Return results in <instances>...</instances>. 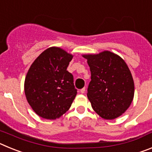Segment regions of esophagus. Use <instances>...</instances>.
<instances>
[{
	"mask_svg": "<svg viewBox=\"0 0 152 152\" xmlns=\"http://www.w3.org/2000/svg\"><path fill=\"white\" fill-rule=\"evenodd\" d=\"M80 93H81V94H84V93H85V88H82V89H80Z\"/></svg>",
	"mask_w": 152,
	"mask_h": 152,
	"instance_id": "34e87169",
	"label": "esophagus"
}]
</instances>
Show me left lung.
<instances>
[{
  "label": "left lung",
  "instance_id": "obj_1",
  "mask_svg": "<svg viewBox=\"0 0 152 152\" xmlns=\"http://www.w3.org/2000/svg\"><path fill=\"white\" fill-rule=\"evenodd\" d=\"M82 56L88 60L91 69L87 95L94 110L109 120L123 115L131 105L135 93L128 65L120 56L110 51Z\"/></svg>",
  "mask_w": 152,
  "mask_h": 152
}]
</instances>
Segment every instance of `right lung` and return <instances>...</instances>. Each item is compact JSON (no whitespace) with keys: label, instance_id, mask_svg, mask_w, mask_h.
Segmentation results:
<instances>
[{"label":"right lung","instance_id":"right-lung-1","mask_svg":"<svg viewBox=\"0 0 152 152\" xmlns=\"http://www.w3.org/2000/svg\"><path fill=\"white\" fill-rule=\"evenodd\" d=\"M73 58L59 47L42 52L31 64L24 92L33 110L46 119H56L69 110L77 95L73 75L67 71Z\"/></svg>","mask_w":152,"mask_h":152}]
</instances>
